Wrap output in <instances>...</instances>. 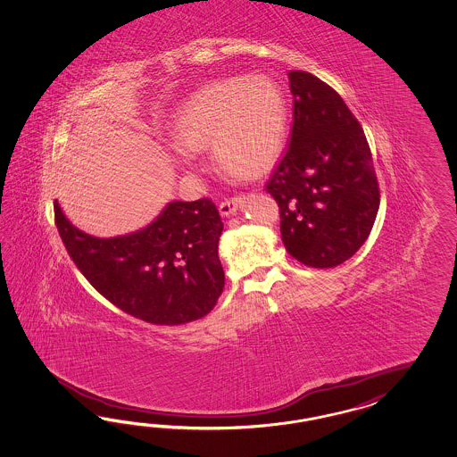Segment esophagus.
Here are the masks:
<instances>
[{
  "label": "esophagus",
  "mask_w": 457,
  "mask_h": 457,
  "mask_svg": "<svg viewBox=\"0 0 457 457\" xmlns=\"http://www.w3.org/2000/svg\"><path fill=\"white\" fill-rule=\"evenodd\" d=\"M240 204H242V196H232V198L223 200L222 204L219 205V210H220V213H222L223 217H228V215L237 213Z\"/></svg>",
  "instance_id": "34e87169"
}]
</instances>
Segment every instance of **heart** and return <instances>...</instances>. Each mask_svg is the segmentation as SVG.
I'll return each mask as SVG.
<instances>
[{
	"instance_id": "heart-1",
	"label": "heart",
	"mask_w": 457,
	"mask_h": 457,
	"mask_svg": "<svg viewBox=\"0 0 457 457\" xmlns=\"http://www.w3.org/2000/svg\"><path fill=\"white\" fill-rule=\"evenodd\" d=\"M288 130L286 95L267 77L213 81L196 92L173 123L183 154L212 152L225 171L259 177L282 155Z\"/></svg>"
}]
</instances>
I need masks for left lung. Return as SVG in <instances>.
Returning a JSON list of instances; mask_svg holds the SVG:
<instances>
[{
  "instance_id": "1",
  "label": "left lung",
  "mask_w": 457,
  "mask_h": 457,
  "mask_svg": "<svg viewBox=\"0 0 457 457\" xmlns=\"http://www.w3.org/2000/svg\"><path fill=\"white\" fill-rule=\"evenodd\" d=\"M290 144L267 192L280 212L288 253L330 269L364 245L378 215V183L364 130L339 93L307 71H290Z\"/></svg>"
}]
</instances>
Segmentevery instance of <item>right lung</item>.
Wrapping results in <instances>:
<instances>
[{
  "label": "right lung",
  "instance_id": "add662e5",
  "mask_svg": "<svg viewBox=\"0 0 457 457\" xmlns=\"http://www.w3.org/2000/svg\"><path fill=\"white\" fill-rule=\"evenodd\" d=\"M53 207L71 261L123 312L155 326H180L207 315L222 295L223 223L209 198L170 202L142 230L112 238L79 230L58 200Z\"/></svg>",
  "mask_w": 457,
  "mask_h": 457
}]
</instances>
